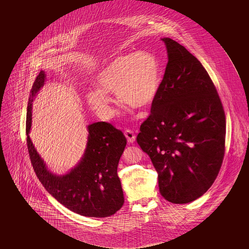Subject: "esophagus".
Masks as SVG:
<instances>
[{"instance_id":"34e87169","label":"esophagus","mask_w":249,"mask_h":249,"mask_svg":"<svg viewBox=\"0 0 249 249\" xmlns=\"http://www.w3.org/2000/svg\"><path fill=\"white\" fill-rule=\"evenodd\" d=\"M125 136H126V138H127V140H128V142L129 143H133V142H135V133H134V131H132L131 129H127V130L125 131Z\"/></svg>"}]
</instances>
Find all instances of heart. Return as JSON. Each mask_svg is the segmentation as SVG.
<instances>
[{"label": "heart", "instance_id": "b5f03b06", "mask_svg": "<svg viewBox=\"0 0 249 249\" xmlns=\"http://www.w3.org/2000/svg\"><path fill=\"white\" fill-rule=\"evenodd\" d=\"M160 81V65L152 53L142 51L121 54L102 68L96 77L98 89L88 92L86 98L93 111L109 119L115 109L108 93H116L123 104L146 109L157 96Z\"/></svg>", "mask_w": 249, "mask_h": 249}]
</instances>
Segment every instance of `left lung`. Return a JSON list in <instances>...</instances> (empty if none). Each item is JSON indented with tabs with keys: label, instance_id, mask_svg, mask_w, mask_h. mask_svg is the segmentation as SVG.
Segmentation results:
<instances>
[{
	"label": "left lung",
	"instance_id": "1",
	"mask_svg": "<svg viewBox=\"0 0 249 249\" xmlns=\"http://www.w3.org/2000/svg\"><path fill=\"white\" fill-rule=\"evenodd\" d=\"M163 79L137 142L158 173L159 189L173 204L203 196L225 155L226 117L214 85L200 61L171 38Z\"/></svg>",
	"mask_w": 249,
	"mask_h": 249
}]
</instances>
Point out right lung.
Here are the masks:
<instances>
[{
    "instance_id": "1",
    "label": "right lung",
    "mask_w": 249,
    "mask_h": 249,
    "mask_svg": "<svg viewBox=\"0 0 249 249\" xmlns=\"http://www.w3.org/2000/svg\"><path fill=\"white\" fill-rule=\"evenodd\" d=\"M40 71L31 89L26 114L27 148L31 162L45 190L70 211L88 217H107L124 204L118 164L127 144L121 130L107 122L88 126V142L82 158L66 174L52 173L31 141L33 101L45 82Z\"/></svg>"
}]
</instances>
